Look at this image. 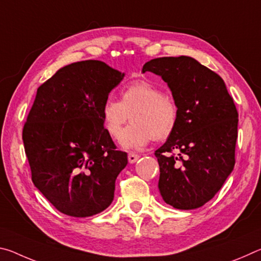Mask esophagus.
<instances>
[{
    "instance_id": "esophagus-1",
    "label": "esophagus",
    "mask_w": 261,
    "mask_h": 261,
    "mask_svg": "<svg viewBox=\"0 0 261 261\" xmlns=\"http://www.w3.org/2000/svg\"><path fill=\"white\" fill-rule=\"evenodd\" d=\"M140 156L138 154H135V153H129V155H127V160H129V163H135L137 162Z\"/></svg>"
}]
</instances>
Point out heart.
I'll return each instance as SVG.
<instances>
[{"mask_svg": "<svg viewBox=\"0 0 261 261\" xmlns=\"http://www.w3.org/2000/svg\"><path fill=\"white\" fill-rule=\"evenodd\" d=\"M121 101L108 98L101 108L106 131L117 138L132 114L133 124L120 138L122 147L140 149L155 140L167 139L177 123L178 109L175 101L163 95L160 88L146 81H135L123 88Z\"/></svg>", "mask_w": 261, "mask_h": 261, "instance_id": "obj_1", "label": "heart"}]
</instances>
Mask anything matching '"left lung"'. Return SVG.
Listing matches in <instances>:
<instances>
[{"instance_id": "left-lung-1", "label": "left lung", "mask_w": 261, "mask_h": 261, "mask_svg": "<svg viewBox=\"0 0 261 261\" xmlns=\"http://www.w3.org/2000/svg\"><path fill=\"white\" fill-rule=\"evenodd\" d=\"M167 83L178 109L174 131L155 151L159 191L168 205L194 210L222 188L235 166L238 113L218 73L190 56L144 64Z\"/></svg>"}]
</instances>
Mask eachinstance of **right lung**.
I'll return each instance as SVG.
<instances>
[{
    "instance_id": "right-lung-1",
    "label": "right lung",
    "mask_w": 261,
    "mask_h": 261,
    "mask_svg": "<svg viewBox=\"0 0 261 261\" xmlns=\"http://www.w3.org/2000/svg\"><path fill=\"white\" fill-rule=\"evenodd\" d=\"M125 73L102 61L76 62L38 88L23 141L32 182L61 213L87 218L114 199L127 165L105 129L101 108Z\"/></svg>"
}]
</instances>
